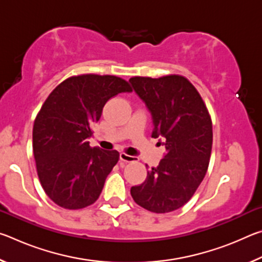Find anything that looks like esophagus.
Here are the masks:
<instances>
[{
  "instance_id": "1",
  "label": "esophagus",
  "mask_w": 262,
  "mask_h": 262,
  "mask_svg": "<svg viewBox=\"0 0 262 262\" xmlns=\"http://www.w3.org/2000/svg\"><path fill=\"white\" fill-rule=\"evenodd\" d=\"M120 161L126 162V163H130V162H136L137 157L135 156H130V155H127L125 152L120 154Z\"/></svg>"
}]
</instances>
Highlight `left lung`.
Returning a JSON list of instances; mask_svg holds the SVG:
<instances>
[{
  "label": "left lung",
  "instance_id": "8db88e82",
  "mask_svg": "<svg viewBox=\"0 0 262 262\" xmlns=\"http://www.w3.org/2000/svg\"><path fill=\"white\" fill-rule=\"evenodd\" d=\"M129 82L151 114V136L163 137L166 149L159 165L148 171L144 183L133 186L130 194L149 211L164 214L179 209L193 196L209 165V112L196 89L184 76H136Z\"/></svg>",
  "mask_w": 262,
  "mask_h": 262
}]
</instances>
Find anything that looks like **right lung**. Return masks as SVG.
Masks as SVG:
<instances>
[{
	"label": "right lung",
	"mask_w": 262,
	"mask_h": 262,
	"mask_svg": "<svg viewBox=\"0 0 262 262\" xmlns=\"http://www.w3.org/2000/svg\"><path fill=\"white\" fill-rule=\"evenodd\" d=\"M132 91L120 77L86 74L67 78L45 100L33 125V155L42 188L57 206L81 209L99 198L119 152L91 148L88 139L107 100Z\"/></svg>",
	"instance_id": "1"
}]
</instances>
